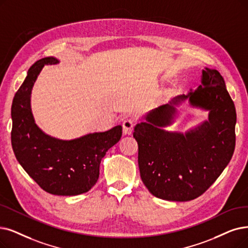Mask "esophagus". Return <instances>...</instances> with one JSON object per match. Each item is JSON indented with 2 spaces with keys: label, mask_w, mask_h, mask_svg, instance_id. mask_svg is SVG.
Instances as JSON below:
<instances>
[{
  "label": "esophagus",
  "mask_w": 248,
  "mask_h": 248,
  "mask_svg": "<svg viewBox=\"0 0 248 248\" xmlns=\"http://www.w3.org/2000/svg\"><path fill=\"white\" fill-rule=\"evenodd\" d=\"M122 127H123V132L124 134H131L133 131V128H134V122L132 119L130 118H126L123 120L122 122Z\"/></svg>",
  "instance_id": "obj_1"
}]
</instances>
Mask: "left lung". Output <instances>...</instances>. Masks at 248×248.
<instances>
[{"mask_svg": "<svg viewBox=\"0 0 248 248\" xmlns=\"http://www.w3.org/2000/svg\"><path fill=\"white\" fill-rule=\"evenodd\" d=\"M188 98L192 105L209 110V120L185 135L161 129L170 124L174 106ZM134 127L138 167L153 195L188 202L204 193L229 164L235 150L236 110L224 78L215 69L202 70L194 92L174 97L151 111Z\"/></svg>", "mask_w": 248, "mask_h": 248, "instance_id": "8db88e82", "label": "left lung"}]
</instances>
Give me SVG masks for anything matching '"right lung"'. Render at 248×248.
Returning <instances> with one entry per match:
<instances>
[{
    "mask_svg": "<svg viewBox=\"0 0 248 248\" xmlns=\"http://www.w3.org/2000/svg\"><path fill=\"white\" fill-rule=\"evenodd\" d=\"M57 63L56 58L46 57L29 68L13 98L11 142L19 164L45 191L78 195L96 183L102 158L120 140L122 126L72 140H57L39 129L31 113V90L43 67Z\"/></svg>",
    "mask_w": 248,
    "mask_h": 248,
    "instance_id": "right-lung-1",
    "label": "right lung"
}]
</instances>
